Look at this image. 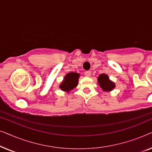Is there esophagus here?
Listing matches in <instances>:
<instances>
[{
    "label": "esophagus",
    "mask_w": 152,
    "mask_h": 152,
    "mask_svg": "<svg viewBox=\"0 0 152 152\" xmlns=\"http://www.w3.org/2000/svg\"><path fill=\"white\" fill-rule=\"evenodd\" d=\"M84 75H85V76H86V77H91V72L90 71V70H87V71L84 72Z\"/></svg>",
    "instance_id": "obj_1"
}]
</instances>
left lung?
I'll use <instances>...</instances> for the list:
<instances>
[{
  "label": "left lung",
  "mask_w": 152,
  "mask_h": 152,
  "mask_svg": "<svg viewBox=\"0 0 152 152\" xmlns=\"http://www.w3.org/2000/svg\"><path fill=\"white\" fill-rule=\"evenodd\" d=\"M97 82L99 86L104 92H110L113 91L115 87V83L110 80L107 74H100L97 77Z\"/></svg>",
  "instance_id": "left-lung-1"
}]
</instances>
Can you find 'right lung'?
<instances>
[{"mask_svg":"<svg viewBox=\"0 0 152 152\" xmlns=\"http://www.w3.org/2000/svg\"><path fill=\"white\" fill-rule=\"evenodd\" d=\"M80 76V75L77 72H68L64 76L63 81L59 84V88L64 92L69 93L70 91L76 88L77 86Z\"/></svg>","mask_w":152,"mask_h":152,"instance_id":"1","label":"right lung"}]
</instances>
